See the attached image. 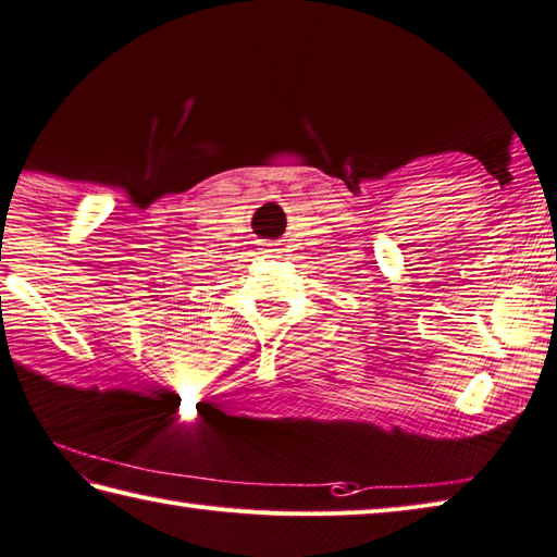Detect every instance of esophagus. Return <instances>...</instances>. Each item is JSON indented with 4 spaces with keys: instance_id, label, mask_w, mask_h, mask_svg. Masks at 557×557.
Listing matches in <instances>:
<instances>
[{
    "instance_id": "34e87169",
    "label": "esophagus",
    "mask_w": 557,
    "mask_h": 557,
    "mask_svg": "<svg viewBox=\"0 0 557 557\" xmlns=\"http://www.w3.org/2000/svg\"><path fill=\"white\" fill-rule=\"evenodd\" d=\"M272 250H275V248H270V244H268V248H265V253H272Z\"/></svg>"
}]
</instances>
